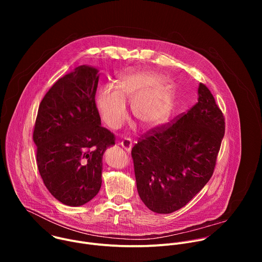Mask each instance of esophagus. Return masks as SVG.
Returning <instances> with one entry per match:
<instances>
[{"instance_id": "1", "label": "esophagus", "mask_w": 262, "mask_h": 262, "mask_svg": "<svg viewBox=\"0 0 262 262\" xmlns=\"http://www.w3.org/2000/svg\"><path fill=\"white\" fill-rule=\"evenodd\" d=\"M120 145L125 149L127 152H130L132 148H133V143L129 139H124L122 142H120Z\"/></svg>"}]
</instances>
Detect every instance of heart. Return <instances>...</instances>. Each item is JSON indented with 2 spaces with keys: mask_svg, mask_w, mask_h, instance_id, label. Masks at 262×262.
<instances>
[{
  "mask_svg": "<svg viewBox=\"0 0 262 262\" xmlns=\"http://www.w3.org/2000/svg\"><path fill=\"white\" fill-rule=\"evenodd\" d=\"M167 77L158 72H127L117 80L115 89L104 86L96 94L95 104L104 124L118 129L127 117L125 102L133 115L146 128L164 123L172 110L174 92Z\"/></svg>",
  "mask_w": 262,
  "mask_h": 262,
  "instance_id": "1",
  "label": "heart"
}]
</instances>
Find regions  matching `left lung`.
Listing matches in <instances>:
<instances>
[{"instance_id":"8db88e82","label":"left lung","mask_w":262,"mask_h":262,"mask_svg":"<svg viewBox=\"0 0 262 262\" xmlns=\"http://www.w3.org/2000/svg\"><path fill=\"white\" fill-rule=\"evenodd\" d=\"M225 119L202 83L198 102L173 123L150 129L132 149L137 190L157 213L188 204L212 176Z\"/></svg>"}]
</instances>
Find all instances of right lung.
Returning <instances> with one entry per match:
<instances>
[{"label":"right lung","instance_id":"add662e5","mask_svg":"<svg viewBox=\"0 0 262 262\" xmlns=\"http://www.w3.org/2000/svg\"><path fill=\"white\" fill-rule=\"evenodd\" d=\"M98 79L97 68L77 67L52 86L37 113V167L49 192L68 206L84 205L98 194L102 156L115 145L95 104Z\"/></svg>","mask_w":262,"mask_h":262}]
</instances>
